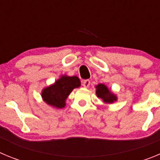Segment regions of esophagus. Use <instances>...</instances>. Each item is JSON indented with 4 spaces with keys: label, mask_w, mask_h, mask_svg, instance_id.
Masks as SVG:
<instances>
[{
    "label": "esophagus",
    "mask_w": 160,
    "mask_h": 160,
    "mask_svg": "<svg viewBox=\"0 0 160 160\" xmlns=\"http://www.w3.org/2000/svg\"><path fill=\"white\" fill-rule=\"evenodd\" d=\"M90 83L91 82L89 80H85L82 82V85H83L84 88H88L89 86H90Z\"/></svg>",
    "instance_id": "esophagus-1"
}]
</instances>
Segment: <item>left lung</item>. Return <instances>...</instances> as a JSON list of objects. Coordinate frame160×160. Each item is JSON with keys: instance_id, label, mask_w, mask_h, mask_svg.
Listing matches in <instances>:
<instances>
[{"instance_id": "left-lung-1", "label": "left lung", "mask_w": 160, "mask_h": 160, "mask_svg": "<svg viewBox=\"0 0 160 160\" xmlns=\"http://www.w3.org/2000/svg\"><path fill=\"white\" fill-rule=\"evenodd\" d=\"M96 88V95L98 98H102L105 103H113L117 101V96L112 93L108 88L103 83H99L95 87Z\"/></svg>"}]
</instances>
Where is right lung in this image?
Returning <instances> with one entry per match:
<instances>
[{
  "instance_id": "obj_1",
  "label": "right lung",
  "mask_w": 160,
  "mask_h": 160,
  "mask_svg": "<svg viewBox=\"0 0 160 160\" xmlns=\"http://www.w3.org/2000/svg\"><path fill=\"white\" fill-rule=\"evenodd\" d=\"M80 86V80L76 76H62L53 84L45 88L42 92V97L48 105L58 109L65 107V100L76 88Z\"/></svg>"
}]
</instances>
